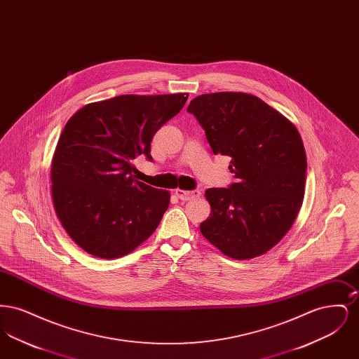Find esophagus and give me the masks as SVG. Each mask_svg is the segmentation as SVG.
Listing matches in <instances>:
<instances>
[{"label": "esophagus", "instance_id": "esophagus-1", "mask_svg": "<svg viewBox=\"0 0 359 359\" xmlns=\"http://www.w3.org/2000/svg\"><path fill=\"white\" fill-rule=\"evenodd\" d=\"M175 194H176V196H177L180 201H191V199H195V198H199V196H201V191H199V189H192V191L176 189Z\"/></svg>", "mask_w": 359, "mask_h": 359}]
</instances>
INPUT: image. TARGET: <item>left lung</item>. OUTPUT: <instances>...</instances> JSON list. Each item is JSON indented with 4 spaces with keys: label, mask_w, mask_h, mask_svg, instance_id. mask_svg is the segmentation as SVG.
Instances as JSON below:
<instances>
[{
    "label": "left lung",
    "mask_w": 359,
    "mask_h": 359,
    "mask_svg": "<svg viewBox=\"0 0 359 359\" xmlns=\"http://www.w3.org/2000/svg\"><path fill=\"white\" fill-rule=\"evenodd\" d=\"M212 154L231 157L234 183L205 189L210 217L201 233L223 255L248 259L287 234L303 203L307 157L293 123L245 93L203 94L187 107Z\"/></svg>",
    "instance_id": "obj_1"
}]
</instances>
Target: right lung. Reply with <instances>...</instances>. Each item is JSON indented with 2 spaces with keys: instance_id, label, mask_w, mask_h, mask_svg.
<instances>
[{
  "instance_id": "obj_1",
  "label": "right lung",
  "mask_w": 359,
  "mask_h": 359,
  "mask_svg": "<svg viewBox=\"0 0 359 359\" xmlns=\"http://www.w3.org/2000/svg\"><path fill=\"white\" fill-rule=\"evenodd\" d=\"M187 98L118 95L86 104L66 123L52 160V199L65 230L88 255L125 256L154 234L170 192L136 180L133 160L152 161V138Z\"/></svg>"
}]
</instances>
